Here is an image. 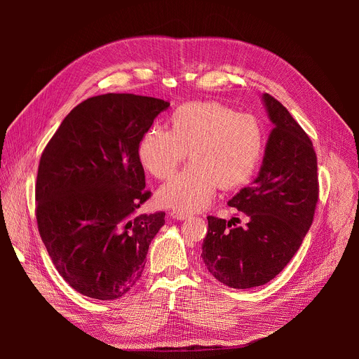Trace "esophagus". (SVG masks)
<instances>
[{
  "label": "esophagus",
  "mask_w": 359,
  "mask_h": 359,
  "mask_svg": "<svg viewBox=\"0 0 359 359\" xmlns=\"http://www.w3.org/2000/svg\"><path fill=\"white\" fill-rule=\"evenodd\" d=\"M170 216H172L173 219H176V220H186V219L189 217L187 213H179V212H172Z\"/></svg>",
  "instance_id": "1"
}]
</instances>
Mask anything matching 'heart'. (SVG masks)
I'll return each mask as SVG.
<instances>
[{
    "instance_id": "1",
    "label": "heart",
    "mask_w": 359,
    "mask_h": 359,
    "mask_svg": "<svg viewBox=\"0 0 359 359\" xmlns=\"http://www.w3.org/2000/svg\"><path fill=\"white\" fill-rule=\"evenodd\" d=\"M169 130L149 128L137 144V158L153 177L166 180L180 163H191L158 191V203L179 213L206 208L216 189L244 186L263 158L262 122L217 100H191L168 119Z\"/></svg>"
}]
</instances>
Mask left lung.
I'll return each instance as SVG.
<instances>
[{
  "mask_svg": "<svg viewBox=\"0 0 359 359\" xmlns=\"http://www.w3.org/2000/svg\"><path fill=\"white\" fill-rule=\"evenodd\" d=\"M263 99L274 128L262 170L229 201L245 223L208 216L201 245L209 273L238 290L263 285L283 271L313 224L320 193L311 139L281 102L269 93Z\"/></svg>",
  "mask_w": 359,
  "mask_h": 359,
  "instance_id": "8db88e82",
  "label": "left lung"
}]
</instances>
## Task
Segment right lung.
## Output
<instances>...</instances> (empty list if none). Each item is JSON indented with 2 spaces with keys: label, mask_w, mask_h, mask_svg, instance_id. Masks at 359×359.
<instances>
[{
  "label": "right lung",
  "mask_w": 359,
  "mask_h": 359,
  "mask_svg": "<svg viewBox=\"0 0 359 359\" xmlns=\"http://www.w3.org/2000/svg\"><path fill=\"white\" fill-rule=\"evenodd\" d=\"M169 102L107 93L75 107L45 146L35 184L39 236L61 277L102 301L142 277L165 212L136 215L151 196L137 158L142 135Z\"/></svg>",
  "instance_id": "right-lung-1"
}]
</instances>
